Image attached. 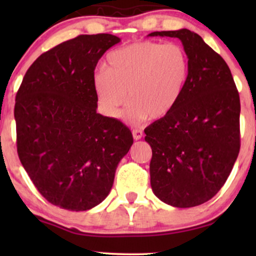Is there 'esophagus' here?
Listing matches in <instances>:
<instances>
[{
  "label": "esophagus",
  "mask_w": 256,
  "mask_h": 256,
  "mask_svg": "<svg viewBox=\"0 0 256 256\" xmlns=\"http://www.w3.org/2000/svg\"><path fill=\"white\" fill-rule=\"evenodd\" d=\"M143 136V132L142 130H140V129H132V138H134V140H141Z\"/></svg>",
  "instance_id": "34e87169"
}]
</instances>
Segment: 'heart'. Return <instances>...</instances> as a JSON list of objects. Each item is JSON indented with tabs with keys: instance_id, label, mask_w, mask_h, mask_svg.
Here are the masks:
<instances>
[{
	"instance_id": "1",
	"label": "heart",
	"mask_w": 256,
	"mask_h": 256,
	"mask_svg": "<svg viewBox=\"0 0 256 256\" xmlns=\"http://www.w3.org/2000/svg\"><path fill=\"white\" fill-rule=\"evenodd\" d=\"M108 68L93 74V88L100 110L138 124L146 118L162 120L174 110L183 96L190 72L186 51L180 45L142 40L112 51Z\"/></svg>"
}]
</instances>
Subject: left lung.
Listing matches in <instances>:
<instances>
[{"mask_svg":"<svg viewBox=\"0 0 256 256\" xmlns=\"http://www.w3.org/2000/svg\"><path fill=\"white\" fill-rule=\"evenodd\" d=\"M148 36L178 38L190 62L180 102L144 129L150 183L166 204L194 208L218 194L239 155V93L226 62L199 34L180 29Z\"/></svg>","mask_w":256,"mask_h":256,"instance_id":"1","label":"left lung"}]
</instances>
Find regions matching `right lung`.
Instances as JSON below:
<instances>
[{"instance_id":"1","label":"right lung","mask_w":256,"mask_h":256,"mask_svg":"<svg viewBox=\"0 0 256 256\" xmlns=\"http://www.w3.org/2000/svg\"><path fill=\"white\" fill-rule=\"evenodd\" d=\"M121 40L80 34L40 54L16 94L17 152L40 194L68 211H87L110 194L132 144L127 126L96 113L93 74Z\"/></svg>"}]
</instances>
